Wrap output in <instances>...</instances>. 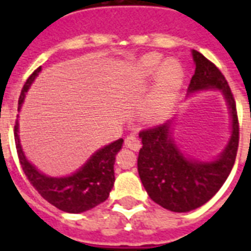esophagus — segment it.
Masks as SVG:
<instances>
[{
  "label": "esophagus",
  "instance_id": "esophagus-1",
  "mask_svg": "<svg viewBox=\"0 0 251 251\" xmlns=\"http://www.w3.org/2000/svg\"><path fill=\"white\" fill-rule=\"evenodd\" d=\"M125 147L133 150V151H138V150L142 147V143L135 135H129V137H126L125 139Z\"/></svg>",
  "mask_w": 251,
  "mask_h": 251
}]
</instances>
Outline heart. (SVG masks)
Masks as SVG:
<instances>
[{"mask_svg": "<svg viewBox=\"0 0 251 251\" xmlns=\"http://www.w3.org/2000/svg\"><path fill=\"white\" fill-rule=\"evenodd\" d=\"M139 80H153L152 90L150 91L142 106V116L149 121H161L169 116L178 98L182 87L185 73L178 61L167 60L157 54L149 53L138 61L134 68Z\"/></svg>", "mask_w": 251, "mask_h": 251, "instance_id": "heart-1", "label": "heart"}]
</instances>
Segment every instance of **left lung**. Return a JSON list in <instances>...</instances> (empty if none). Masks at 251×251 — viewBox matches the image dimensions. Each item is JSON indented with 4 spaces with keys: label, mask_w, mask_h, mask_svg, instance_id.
I'll use <instances>...</instances> for the list:
<instances>
[{
    "label": "left lung",
    "mask_w": 251,
    "mask_h": 251,
    "mask_svg": "<svg viewBox=\"0 0 251 251\" xmlns=\"http://www.w3.org/2000/svg\"><path fill=\"white\" fill-rule=\"evenodd\" d=\"M195 73L189 94L219 90L226 98L232 118V134L218 159L211 161L186 157L172 137V121L142 130L138 173L153 202L173 212H189L208 202L228 178L237 155L240 127L233 94L226 76L202 53L193 50Z\"/></svg>",
    "instance_id": "obj_1"
}]
</instances>
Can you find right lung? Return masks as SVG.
<instances>
[{
	"mask_svg": "<svg viewBox=\"0 0 251 251\" xmlns=\"http://www.w3.org/2000/svg\"><path fill=\"white\" fill-rule=\"evenodd\" d=\"M40 72L41 66L29 75L22 88L21 96L18 100V110H21L22 104L25 101V92L28 91L29 86ZM18 127L19 124L17 120L14 126V138L22 169L31 185L45 201H48L50 204L61 211L69 214H80L94 208L108 199L114 183V160L117 152L122 149L124 139H118L98 150L87 160L86 164L72 176L49 177L37 171L25 159V152L22 150L21 139L18 135Z\"/></svg>",
	"mask_w": 251,
	"mask_h": 251,
	"instance_id": "right-lung-1",
	"label": "right lung"
}]
</instances>
